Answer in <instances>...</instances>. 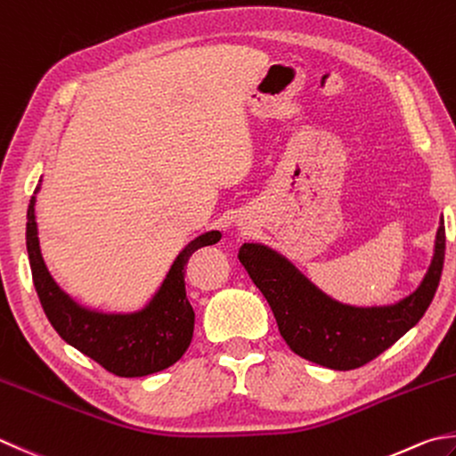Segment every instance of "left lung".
I'll use <instances>...</instances> for the list:
<instances>
[{
    "label": "left lung",
    "mask_w": 456,
    "mask_h": 456,
    "mask_svg": "<svg viewBox=\"0 0 456 456\" xmlns=\"http://www.w3.org/2000/svg\"><path fill=\"white\" fill-rule=\"evenodd\" d=\"M444 220L420 286L401 302L381 307L346 305L317 289L288 257L262 244H242L240 262L273 312L281 338L299 357L349 371L371 362L425 315L444 264Z\"/></svg>",
    "instance_id": "obj_1"
}]
</instances>
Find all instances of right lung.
I'll return each mask as SVG.
<instances>
[{
	"instance_id": "add662e5",
	"label": "right lung",
	"mask_w": 456,
	"mask_h": 456,
	"mask_svg": "<svg viewBox=\"0 0 456 456\" xmlns=\"http://www.w3.org/2000/svg\"><path fill=\"white\" fill-rule=\"evenodd\" d=\"M37 191L39 186L36 194ZM220 238L218 230H210L188 242L170 265L157 294L139 312L102 314L77 304L51 278L39 248L36 196H31L25 230L33 286L47 320L69 346L118 377L157 373L184 355L194 331V309L186 297L184 265L194 250L216 244Z\"/></svg>"
}]
</instances>
